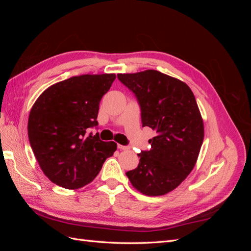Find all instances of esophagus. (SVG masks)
<instances>
[{
  "label": "esophagus",
  "mask_w": 251,
  "mask_h": 251,
  "mask_svg": "<svg viewBox=\"0 0 251 251\" xmlns=\"http://www.w3.org/2000/svg\"><path fill=\"white\" fill-rule=\"evenodd\" d=\"M117 147H118V149H119V150H123V151H126V150H127V149H128V148H127V147H126V146H121V144H118Z\"/></svg>",
  "instance_id": "34e87169"
}]
</instances>
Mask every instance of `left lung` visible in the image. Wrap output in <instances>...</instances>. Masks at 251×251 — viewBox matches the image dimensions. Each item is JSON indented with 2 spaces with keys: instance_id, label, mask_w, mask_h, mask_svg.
<instances>
[{
  "instance_id": "8db88e82",
  "label": "left lung",
  "mask_w": 251,
  "mask_h": 251,
  "mask_svg": "<svg viewBox=\"0 0 251 251\" xmlns=\"http://www.w3.org/2000/svg\"><path fill=\"white\" fill-rule=\"evenodd\" d=\"M134 93L142 126L156 136L142 151L137 168L126 173L132 185L147 196L172 192L192 172L204 138V126L194 93L177 78L156 70L117 74Z\"/></svg>"
}]
</instances>
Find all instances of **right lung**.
<instances>
[{"instance_id": "obj_1", "label": "right lung", "mask_w": 251, "mask_h": 251, "mask_svg": "<svg viewBox=\"0 0 251 251\" xmlns=\"http://www.w3.org/2000/svg\"><path fill=\"white\" fill-rule=\"evenodd\" d=\"M115 74H85L54 83L45 90L30 111L28 137L42 171L50 181L68 189L89 184L100 172L105 159L117 149L97 127L102 96Z\"/></svg>"}]
</instances>
